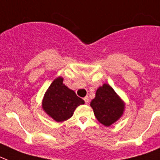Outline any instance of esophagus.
Returning a JSON list of instances; mask_svg holds the SVG:
<instances>
[{"instance_id":"1","label":"esophagus","mask_w":160,"mask_h":160,"mask_svg":"<svg viewBox=\"0 0 160 160\" xmlns=\"http://www.w3.org/2000/svg\"><path fill=\"white\" fill-rule=\"evenodd\" d=\"M84 102H85V103H86V104H88V97H85V98H84Z\"/></svg>"}]
</instances>
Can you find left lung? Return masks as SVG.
I'll list each match as a JSON object with an SVG mask.
<instances>
[{"label": "left lung", "mask_w": 160, "mask_h": 160, "mask_svg": "<svg viewBox=\"0 0 160 160\" xmlns=\"http://www.w3.org/2000/svg\"><path fill=\"white\" fill-rule=\"evenodd\" d=\"M90 106L97 119L106 127L118 121L125 110L124 102L108 84L98 87Z\"/></svg>", "instance_id": "1"}]
</instances>
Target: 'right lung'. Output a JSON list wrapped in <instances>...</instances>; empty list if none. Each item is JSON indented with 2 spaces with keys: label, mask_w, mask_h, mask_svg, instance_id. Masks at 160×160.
Here are the masks:
<instances>
[{
  "label": "right lung",
  "mask_w": 160,
  "mask_h": 160,
  "mask_svg": "<svg viewBox=\"0 0 160 160\" xmlns=\"http://www.w3.org/2000/svg\"><path fill=\"white\" fill-rule=\"evenodd\" d=\"M84 104V101L72 89L63 84L59 76L51 83L42 100V109L56 122H63L73 115L76 107Z\"/></svg>",
  "instance_id": "add662e5"
}]
</instances>
